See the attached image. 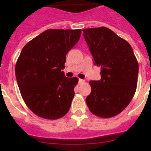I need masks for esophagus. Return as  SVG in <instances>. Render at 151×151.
I'll list each match as a JSON object with an SVG mask.
<instances>
[{"label": "esophagus", "mask_w": 151, "mask_h": 151, "mask_svg": "<svg viewBox=\"0 0 151 151\" xmlns=\"http://www.w3.org/2000/svg\"><path fill=\"white\" fill-rule=\"evenodd\" d=\"M85 83V80H81V79H80V80H79V84L80 85L83 84V83Z\"/></svg>", "instance_id": "1"}]
</instances>
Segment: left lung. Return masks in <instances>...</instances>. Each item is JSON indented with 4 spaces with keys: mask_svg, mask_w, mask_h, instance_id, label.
Segmentation results:
<instances>
[{
    "mask_svg": "<svg viewBox=\"0 0 151 151\" xmlns=\"http://www.w3.org/2000/svg\"><path fill=\"white\" fill-rule=\"evenodd\" d=\"M94 64L101 67V80L90 81L86 98L90 111L100 118L118 115L129 104L137 85L139 65L131 45L110 29L83 30Z\"/></svg>",
    "mask_w": 151,
    "mask_h": 151,
    "instance_id": "1",
    "label": "left lung"
}]
</instances>
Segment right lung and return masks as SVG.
<instances>
[{
  "label": "right lung",
  "instance_id": "obj_1",
  "mask_svg": "<svg viewBox=\"0 0 151 151\" xmlns=\"http://www.w3.org/2000/svg\"><path fill=\"white\" fill-rule=\"evenodd\" d=\"M81 33L48 29L22 48L15 66L17 81L25 104L39 117L56 120L69 110L78 79L66 77L62 69Z\"/></svg>",
  "mask_w": 151,
  "mask_h": 151
}]
</instances>
